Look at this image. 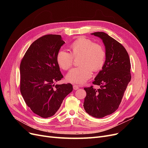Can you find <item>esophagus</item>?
Masks as SVG:
<instances>
[{
	"mask_svg": "<svg viewBox=\"0 0 148 148\" xmlns=\"http://www.w3.org/2000/svg\"><path fill=\"white\" fill-rule=\"evenodd\" d=\"M73 89H75V90H77V89H79V86H77V85L73 84Z\"/></svg>",
	"mask_w": 148,
	"mask_h": 148,
	"instance_id": "34e87169",
	"label": "esophagus"
}]
</instances>
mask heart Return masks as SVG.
I'll return each mask as SVG.
<instances>
[{"label": "heart", "mask_w": 148, "mask_h": 148, "mask_svg": "<svg viewBox=\"0 0 148 148\" xmlns=\"http://www.w3.org/2000/svg\"><path fill=\"white\" fill-rule=\"evenodd\" d=\"M71 53L60 50L57 53L58 65L64 70H69L73 64V58L80 57L78 68L70 70L66 76L69 82L82 84L91 77L92 71H99L104 66L106 53L104 47L91 39L79 37L70 45Z\"/></svg>", "instance_id": "b5f03b06"}]
</instances>
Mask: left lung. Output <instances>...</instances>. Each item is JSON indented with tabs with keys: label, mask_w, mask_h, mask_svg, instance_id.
I'll list each match as a JSON object with an SVG mask.
<instances>
[{
	"label": "left lung",
	"mask_w": 148,
	"mask_h": 148,
	"mask_svg": "<svg viewBox=\"0 0 148 148\" xmlns=\"http://www.w3.org/2000/svg\"><path fill=\"white\" fill-rule=\"evenodd\" d=\"M100 38L106 48L105 64L92 84L100 86L84 88L86 96L83 107L92 117L102 118L117 110L131 80L130 60L126 49L120 42L104 32L91 33Z\"/></svg>",
	"instance_id": "1"
}]
</instances>
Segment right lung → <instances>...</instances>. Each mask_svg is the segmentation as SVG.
Returning a JSON list of instances; mask_svg holds the SVG:
<instances>
[{"label": "right lung", "mask_w": 148, "mask_h": 148, "mask_svg": "<svg viewBox=\"0 0 148 148\" xmlns=\"http://www.w3.org/2000/svg\"><path fill=\"white\" fill-rule=\"evenodd\" d=\"M65 43L60 35L43 36L31 44L21 62V94L31 110L42 118L54 115L73 90L70 83L55 84L64 77L56 56Z\"/></svg>", "instance_id": "right-lung-1"}]
</instances>
